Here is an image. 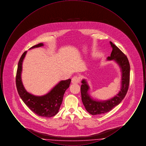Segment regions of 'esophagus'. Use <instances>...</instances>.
I'll return each instance as SVG.
<instances>
[{
	"mask_svg": "<svg viewBox=\"0 0 146 146\" xmlns=\"http://www.w3.org/2000/svg\"><path fill=\"white\" fill-rule=\"evenodd\" d=\"M80 82V78L79 76H73L72 79V83L73 84H79Z\"/></svg>",
	"mask_w": 146,
	"mask_h": 146,
	"instance_id": "esophagus-1",
	"label": "esophagus"
}]
</instances>
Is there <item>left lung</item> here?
<instances>
[{
    "label": "left lung",
    "instance_id": "8db88e82",
    "mask_svg": "<svg viewBox=\"0 0 146 146\" xmlns=\"http://www.w3.org/2000/svg\"><path fill=\"white\" fill-rule=\"evenodd\" d=\"M113 48L111 56L107 57L108 60H114L120 65L122 70L121 89L118 95L106 101H98L91 98L88 95L89 86L85 80L82 83L80 91L82 100L86 110L92 115L102 114L108 111L119 104L124 99L127 92L130 83V67L127 56L118 48V47L110 42Z\"/></svg>",
    "mask_w": 146,
    "mask_h": 146
}]
</instances>
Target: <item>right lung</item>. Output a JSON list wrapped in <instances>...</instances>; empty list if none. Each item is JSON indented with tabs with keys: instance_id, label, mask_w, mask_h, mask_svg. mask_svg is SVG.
Returning a JSON list of instances; mask_svg holds the SVG:
<instances>
[{
	"instance_id": "add662e5",
	"label": "right lung",
	"mask_w": 146,
	"mask_h": 146,
	"mask_svg": "<svg viewBox=\"0 0 146 146\" xmlns=\"http://www.w3.org/2000/svg\"><path fill=\"white\" fill-rule=\"evenodd\" d=\"M42 45V43H39L30 49ZM26 52L27 51L23 52L18 63L16 76V85L18 93L24 103L36 114L45 118L53 117L58 111L62 102L63 95L70 86L71 79L61 81L49 93L42 96H36L28 93L24 88L21 78L22 64Z\"/></svg>"
}]
</instances>
